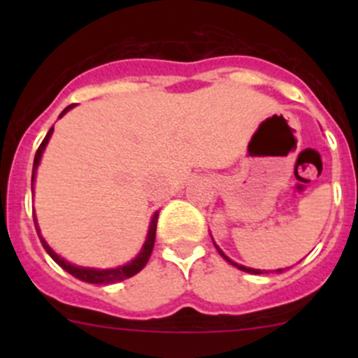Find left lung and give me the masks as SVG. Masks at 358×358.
I'll return each mask as SVG.
<instances>
[{"label": "left lung", "mask_w": 358, "mask_h": 358, "mask_svg": "<svg viewBox=\"0 0 358 358\" xmlns=\"http://www.w3.org/2000/svg\"><path fill=\"white\" fill-rule=\"evenodd\" d=\"M215 246H216V244H215ZM216 249H218V252H220V255H222V256H223V258H225V259H227V262H229V263H230V265L237 266V268H239V270H243V272H248V273H263V270H255V268H248V266H243V265H239V263L232 262V259H230V258H229V256H225V255H223V251H222V249H220L218 246H216ZM277 272H282V270H277Z\"/></svg>", "instance_id": "obj_1"}]
</instances>
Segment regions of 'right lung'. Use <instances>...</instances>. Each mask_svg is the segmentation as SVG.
I'll return each mask as SVG.
<instances>
[{
	"instance_id": "1",
	"label": "right lung",
	"mask_w": 358,
	"mask_h": 358,
	"mask_svg": "<svg viewBox=\"0 0 358 358\" xmlns=\"http://www.w3.org/2000/svg\"><path fill=\"white\" fill-rule=\"evenodd\" d=\"M76 103H71V106L66 107L64 109L62 114L59 115V117H62L64 114L69 109H72ZM53 133V128H50V131L46 133L45 140L41 142V145L38 147V150H36V156H34V166H32V182H34V175H36V169H38V164L39 161H41V154L43 150H45L46 143H48L50 136H52ZM34 225H36V218H34ZM156 229H157V215H154L152 222H150V229H149V234H147V241L145 244H143L142 251H140V255L136 256L133 262H129L128 265L124 266H119V268H110V270H95V268H83V266H76V265H71V263L66 262L64 258H60L57 252L52 251V248L48 246V244L45 243V239H43L41 236H39V229L36 227V232H38L39 236V241H41L43 248L46 249V252H48L50 256H52L53 259H55L57 263H59L60 266H62L66 272L71 273V275H74L76 279L83 280V282H90V284H114V282H119V280H124V279H129V277H133L135 273H138L140 270L143 268V266L147 265V262H149L150 255H152V249H154V241H156Z\"/></svg>"
}]
</instances>
